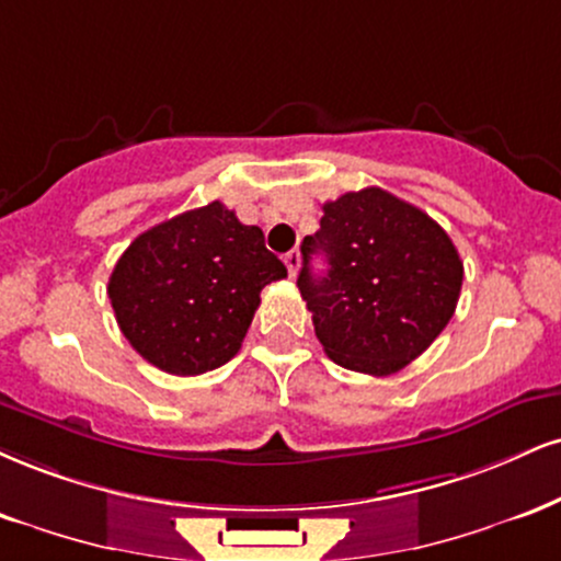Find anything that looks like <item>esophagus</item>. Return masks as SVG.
<instances>
[{"instance_id":"34e87169","label":"esophagus","mask_w":561,"mask_h":561,"mask_svg":"<svg viewBox=\"0 0 561 561\" xmlns=\"http://www.w3.org/2000/svg\"><path fill=\"white\" fill-rule=\"evenodd\" d=\"M285 263H287V272L289 276H298V268H300V253L298 251H289L285 255Z\"/></svg>"}]
</instances>
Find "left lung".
Returning <instances> with one entry per match:
<instances>
[{
    "mask_svg": "<svg viewBox=\"0 0 561 561\" xmlns=\"http://www.w3.org/2000/svg\"><path fill=\"white\" fill-rule=\"evenodd\" d=\"M298 287L323 353L342 368L391 376L444 332L462 287L449 234L421 208L381 187L323 204L321 229L300 245ZM321 252V277L309 255Z\"/></svg>",
    "mask_w": 561,
    "mask_h": 561,
    "instance_id": "1",
    "label": "left lung"
}]
</instances>
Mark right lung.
Wrapping results in <instances>:
<instances>
[{
	"mask_svg": "<svg viewBox=\"0 0 561 561\" xmlns=\"http://www.w3.org/2000/svg\"><path fill=\"white\" fill-rule=\"evenodd\" d=\"M285 276L261 229L214 201L138 234L106 293L135 353L167 374L198 376L238 355L261 289Z\"/></svg>",
	"mask_w": 561,
	"mask_h": 561,
	"instance_id": "right-lung-1",
	"label": "right lung"
}]
</instances>
